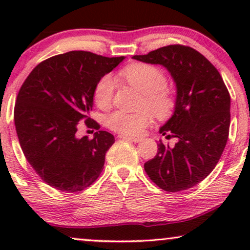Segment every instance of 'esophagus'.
I'll return each instance as SVG.
<instances>
[{
	"instance_id": "esophagus-1",
	"label": "esophagus",
	"mask_w": 250,
	"mask_h": 250,
	"mask_svg": "<svg viewBox=\"0 0 250 250\" xmlns=\"http://www.w3.org/2000/svg\"><path fill=\"white\" fill-rule=\"evenodd\" d=\"M118 138L123 139V140H127V141H131V142H135V143L142 141L141 138H135V136H128V135H124V134H119Z\"/></svg>"
}]
</instances>
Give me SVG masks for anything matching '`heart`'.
<instances>
[{
    "label": "heart",
    "mask_w": 250,
    "mask_h": 250,
    "mask_svg": "<svg viewBox=\"0 0 250 250\" xmlns=\"http://www.w3.org/2000/svg\"><path fill=\"white\" fill-rule=\"evenodd\" d=\"M119 75L143 94V104L150 108L157 118H166L172 114L175 108V99L166 87V76L159 68L152 64L135 62L123 68ZM114 90V78L110 75H104L94 87L95 104L101 108H107L112 101ZM149 111L148 109L134 112L117 110L109 115L105 122L112 131L124 135H139L152 121V111Z\"/></svg>",
    "instance_id": "1"
}]
</instances>
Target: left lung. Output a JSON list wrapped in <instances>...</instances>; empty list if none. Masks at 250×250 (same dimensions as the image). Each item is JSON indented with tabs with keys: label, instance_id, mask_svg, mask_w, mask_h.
Listing matches in <instances>:
<instances>
[{
	"label": "left lung",
	"instance_id": "left-lung-1",
	"mask_svg": "<svg viewBox=\"0 0 250 250\" xmlns=\"http://www.w3.org/2000/svg\"><path fill=\"white\" fill-rule=\"evenodd\" d=\"M133 59L162 64L176 85L174 112L159 128L174 146L158 143L155 158L145 164L150 180L160 189H190L209 175L229 138L231 99L218 70L192 47L168 45Z\"/></svg>",
	"mask_w": 250,
	"mask_h": 250
}]
</instances>
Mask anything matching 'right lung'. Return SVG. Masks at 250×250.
<instances>
[{
	"label": "right lung",
	"mask_w": 250,
	"mask_h": 250,
	"mask_svg": "<svg viewBox=\"0 0 250 250\" xmlns=\"http://www.w3.org/2000/svg\"><path fill=\"white\" fill-rule=\"evenodd\" d=\"M124 59L70 51L37 64L20 87L15 105L17 135L30 166L50 187L77 192L101 174L115 138L99 131L100 125L88 115L98 81ZM83 120L98 129L92 139L77 135Z\"/></svg>",
	"instance_id": "right-lung-1"
}]
</instances>
